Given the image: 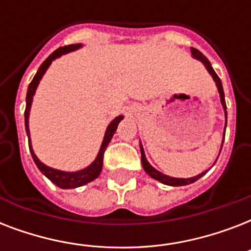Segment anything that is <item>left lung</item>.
Masks as SVG:
<instances>
[{
    "label": "left lung",
    "instance_id": "obj_1",
    "mask_svg": "<svg viewBox=\"0 0 251 251\" xmlns=\"http://www.w3.org/2000/svg\"><path fill=\"white\" fill-rule=\"evenodd\" d=\"M191 54H193V57H194V58H197V60L202 61L203 64H204V66H206L207 70H208V73H210L211 75H212V78H214L215 82H216L219 94H220V100H222L223 108H224V110H226V98H224V90H223L222 80H220V78L218 76V74H216L214 69H212V66H211V64H210V61L207 60V57L204 56L202 52H199L198 49L191 48ZM224 137H226V133H224ZM223 143H224V138H223ZM141 152H142V165H143V169L146 171V173L151 176L152 178L157 179V181H160V182L165 183V185H169V186H185V185H189V183L195 182L197 179H199L201 177H202V176H204L207 173V171L203 172V173H201V175L195 176V177H191V178H175V177H169V176L163 175L161 172L156 171L155 168L150 165V163L147 161V159H146L145 151H143V147H142V146H141Z\"/></svg>",
    "mask_w": 251,
    "mask_h": 251
}]
</instances>
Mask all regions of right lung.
Wrapping results in <instances>:
<instances>
[{
    "label": "right lung",
    "mask_w": 251,
    "mask_h": 251,
    "mask_svg": "<svg viewBox=\"0 0 251 251\" xmlns=\"http://www.w3.org/2000/svg\"><path fill=\"white\" fill-rule=\"evenodd\" d=\"M80 48V44H73V45H66V47H61V48L56 49L54 52L50 54V56L47 58V60L41 64V66L39 68L37 73L33 76V79L31 80V83L28 86V90H27V96H25V131H27V135H28V146L29 151H31V155H32V159L35 161V164L37 165V168L40 169V172L45 177H48L50 181H52L54 185H57L61 189H74V187L83 186L86 183L94 181L95 178H98L100 172H101L102 168V157H104V152H105V149L109 145L110 139L113 137L114 131L117 130V126L121 121L122 116H118L110 122L108 129L105 131V135H104V141L101 143V147H100V151H99L98 156L95 159V161L91 165H88L87 168L82 169V171L78 172H62L57 171V169H53V168L47 167L45 164H43L39 159L36 157V155L33 153L32 146H31V139H29V129H28V116H29V109H31V104H32V98L35 95V91H36V87L40 82V79L44 75V73L47 72V69L49 68V65L52 64L53 60H56L57 57L62 56L65 53L72 52V50H75V49Z\"/></svg>",
    "instance_id": "add662e5"
}]
</instances>
